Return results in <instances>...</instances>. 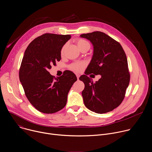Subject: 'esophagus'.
<instances>
[{
  "instance_id": "obj_1",
  "label": "esophagus",
  "mask_w": 152,
  "mask_h": 152,
  "mask_svg": "<svg viewBox=\"0 0 152 152\" xmlns=\"http://www.w3.org/2000/svg\"><path fill=\"white\" fill-rule=\"evenodd\" d=\"M76 76H77V80H78V79H79V78L80 75H78V74H77V75H76Z\"/></svg>"
}]
</instances>
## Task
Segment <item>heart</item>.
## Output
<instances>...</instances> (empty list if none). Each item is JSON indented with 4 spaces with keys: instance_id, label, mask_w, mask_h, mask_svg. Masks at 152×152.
<instances>
[{
    "instance_id": "obj_1",
    "label": "heart",
    "mask_w": 152,
    "mask_h": 152,
    "mask_svg": "<svg viewBox=\"0 0 152 152\" xmlns=\"http://www.w3.org/2000/svg\"><path fill=\"white\" fill-rule=\"evenodd\" d=\"M76 44L79 48V49L80 50L82 48L85 47V46H90L89 42L86 41L85 39H79L76 41ZM64 48L65 46L62 47L61 50V55L64 54ZM85 66V63L84 62H75L72 64L70 66V69L75 71V72H80L81 71H82V70L83 69V68Z\"/></svg>"
}]
</instances>
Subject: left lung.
Instances as JSON below:
<instances>
[{"label":"left lung","mask_w":152,"mask_h":152,"mask_svg":"<svg viewBox=\"0 0 152 152\" xmlns=\"http://www.w3.org/2000/svg\"><path fill=\"white\" fill-rule=\"evenodd\" d=\"M90 41L93 55L85 74L79 79L85 84L82 92L85 106L97 114L112 111L123 102L130 81L126 53L118 42L96 31L80 35ZM101 75L94 83L87 75Z\"/></svg>","instance_id":"8db88e82"}]
</instances>
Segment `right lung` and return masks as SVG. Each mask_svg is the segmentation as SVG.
<instances>
[{"mask_svg":"<svg viewBox=\"0 0 152 152\" xmlns=\"http://www.w3.org/2000/svg\"><path fill=\"white\" fill-rule=\"evenodd\" d=\"M70 38V35L45 34L34 39L25 52L19 79L29 102L42 113L53 114L64 108L77 80L71 71L56 78L48 72L61 60V50Z\"/></svg>","mask_w":152,"mask_h":152,"instance_id":"obj_1","label":"right lung"}]
</instances>
